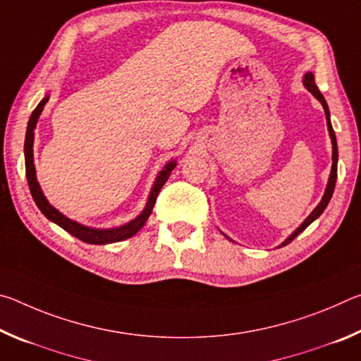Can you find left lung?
Returning <instances> with one entry per match:
<instances>
[{
  "label": "left lung",
  "mask_w": 361,
  "mask_h": 361,
  "mask_svg": "<svg viewBox=\"0 0 361 361\" xmlns=\"http://www.w3.org/2000/svg\"><path fill=\"white\" fill-rule=\"evenodd\" d=\"M302 84H304V87L309 90L310 94H312L317 100H319L320 103H322V106H323V109H325V114H326V126H328V132H329V138H331V145H333V166H331V173H329V178H328V185H326V189H325V194H323V197H322V200H320V204L315 207V209L312 210V213H310V215L304 219V221L301 223V226H299V228H296L295 231L291 232V234L286 237V239L280 243V245L277 247V248H280V247H285V245H288V243L295 239V237H298L299 234H301V232L307 228V226L310 224V223H314L317 218H319L323 212H325V209H326V205L329 204V200H331V195H333V192H334V186H336V178H338V143H336V135H334V130H333V126H331V121H329V109H328V105H326V100H325V97L322 95V92L319 90V87H317V84H315V78H314V75L312 73H305L304 75V78H302ZM221 234L226 237V239H229L228 235L224 234V232H221ZM231 242H234L232 239H229Z\"/></svg>",
  "instance_id": "left-lung-1"
}]
</instances>
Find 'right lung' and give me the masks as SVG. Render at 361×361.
Wrapping results in <instances>:
<instances>
[{"mask_svg":"<svg viewBox=\"0 0 361 361\" xmlns=\"http://www.w3.org/2000/svg\"><path fill=\"white\" fill-rule=\"evenodd\" d=\"M49 102V95H46L42 99L38 106L35 108V111L30 116L28 126H27V135H25V172H27V181L30 186V192H32V197L35 200V204L38 205V209L41 210L42 215H44L49 221L56 223L60 228L65 229L68 234L75 235L76 239L82 240L85 243H92V245H106V243H114V242H121L129 239V237L135 235L137 232L143 228L145 223L148 221V218L152 212V207L156 204L157 194L161 192L162 186L166 185V181L169 180L172 170L176 167V161H169L161 172L157 173L154 185L151 188L148 202H146L143 212L140 213L137 218H133L132 221L126 223L119 226V228H109V229H100V228H90V226H84L81 223L75 221L68 216H65L63 213H60L56 207H52L49 204V200L46 199L44 192L39 186L38 180H36V169H35V157H33V142H35V129L36 124H38V119L44 109V105Z\"/></svg>","mask_w":361,"mask_h":361,"instance_id":"obj_1","label":"right lung"}]
</instances>
